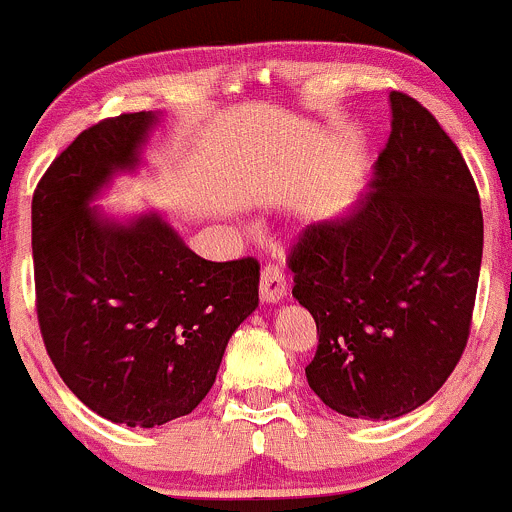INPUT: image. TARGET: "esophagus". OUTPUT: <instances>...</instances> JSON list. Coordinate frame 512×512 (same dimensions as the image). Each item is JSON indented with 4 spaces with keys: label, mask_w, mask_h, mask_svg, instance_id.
<instances>
[{
    "label": "esophagus",
    "mask_w": 512,
    "mask_h": 512,
    "mask_svg": "<svg viewBox=\"0 0 512 512\" xmlns=\"http://www.w3.org/2000/svg\"><path fill=\"white\" fill-rule=\"evenodd\" d=\"M288 291L286 276L278 266H266L261 271V283H258V295H261V303L273 305L281 303L283 295Z\"/></svg>",
    "instance_id": "34e87169"
}]
</instances>
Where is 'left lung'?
<instances>
[{
  "label": "left lung",
  "mask_w": 512,
  "mask_h": 512,
  "mask_svg": "<svg viewBox=\"0 0 512 512\" xmlns=\"http://www.w3.org/2000/svg\"><path fill=\"white\" fill-rule=\"evenodd\" d=\"M372 182L291 251L293 298L318 325L310 389L352 419L429 402L461 360L483 256L476 182L434 115L394 91Z\"/></svg>",
  "instance_id": "8db88e82"
}]
</instances>
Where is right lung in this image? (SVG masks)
Returning a JSON list of instances; mask_svg holds the SVG:
<instances>
[{
    "label": "right lung",
    "mask_w": 512,
    "mask_h": 512,
    "mask_svg": "<svg viewBox=\"0 0 512 512\" xmlns=\"http://www.w3.org/2000/svg\"><path fill=\"white\" fill-rule=\"evenodd\" d=\"M160 115L125 113L83 130L31 202L36 313L46 352L88 409L125 426L192 412L229 337L258 305V261L194 254L157 212L115 219L91 207L140 167Z\"/></svg>",
    "instance_id": "1"
}]
</instances>
